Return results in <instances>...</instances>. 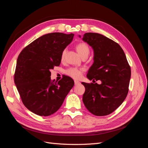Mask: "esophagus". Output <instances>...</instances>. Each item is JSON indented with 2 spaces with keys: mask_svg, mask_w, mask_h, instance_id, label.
Here are the masks:
<instances>
[{
  "mask_svg": "<svg viewBox=\"0 0 148 148\" xmlns=\"http://www.w3.org/2000/svg\"><path fill=\"white\" fill-rule=\"evenodd\" d=\"M74 82H75V85H78V84H80V82L79 81H77V80H75Z\"/></svg>",
  "mask_w": 148,
  "mask_h": 148,
  "instance_id": "esophagus-1",
  "label": "esophagus"
}]
</instances>
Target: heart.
Masks as SVG:
<instances>
[{
	"instance_id": "b5f03b06",
	"label": "heart",
	"mask_w": 148,
	"mask_h": 148,
	"mask_svg": "<svg viewBox=\"0 0 148 148\" xmlns=\"http://www.w3.org/2000/svg\"><path fill=\"white\" fill-rule=\"evenodd\" d=\"M77 49L81 56H83L86 54L89 55V52H90V50H89V47H88V46L86 43H84V42H81L78 44L77 46ZM65 53H66V49H64V50L62 51V54H61L62 59H64ZM83 70L84 69L82 68L71 67V68L66 70V75H68L69 77L71 78L77 79V78H79V77H81Z\"/></svg>"
}]
</instances>
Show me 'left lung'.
<instances>
[{"label": "left lung", "instance_id": "left-lung-1", "mask_svg": "<svg viewBox=\"0 0 148 148\" xmlns=\"http://www.w3.org/2000/svg\"><path fill=\"white\" fill-rule=\"evenodd\" d=\"M78 36L81 38V36ZM82 40L93 50V64L87 78L101 84L82 82L85 87L83 102L93 115H109L122 104L128 92L130 66L119 44L98 33H86Z\"/></svg>", "mask_w": 148, "mask_h": 148}]
</instances>
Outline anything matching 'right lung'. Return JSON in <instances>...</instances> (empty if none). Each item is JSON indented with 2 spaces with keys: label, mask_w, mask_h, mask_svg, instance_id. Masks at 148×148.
I'll list each match as a JSON object with an SVG mask.
<instances>
[{
  "label": "right lung",
  "mask_w": 148,
  "mask_h": 148,
  "mask_svg": "<svg viewBox=\"0 0 148 148\" xmlns=\"http://www.w3.org/2000/svg\"><path fill=\"white\" fill-rule=\"evenodd\" d=\"M73 34L49 33L23 49L18 57L14 82L23 104L40 116L55 113L74 86L73 80L64 77L51 81V70L59 66L62 52L71 42Z\"/></svg>",
  "instance_id": "obj_1"
}]
</instances>
